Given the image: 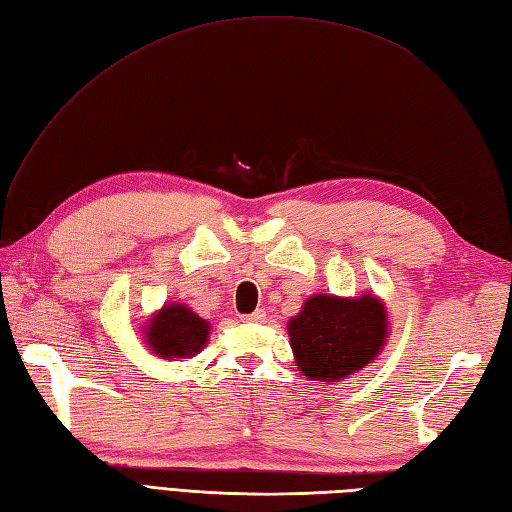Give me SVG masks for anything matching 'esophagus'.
I'll return each instance as SVG.
<instances>
[{
    "mask_svg": "<svg viewBox=\"0 0 512 512\" xmlns=\"http://www.w3.org/2000/svg\"><path fill=\"white\" fill-rule=\"evenodd\" d=\"M264 318H266V311L257 309L253 313H246V316H242V322H264Z\"/></svg>",
    "mask_w": 512,
    "mask_h": 512,
    "instance_id": "obj_1",
    "label": "esophagus"
}]
</instances>
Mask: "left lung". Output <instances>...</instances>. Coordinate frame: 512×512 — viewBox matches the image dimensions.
<instances>
[{
  "label": "left lung",
  "instance_id": "8db88e82",
  "mask_svg": "<svg viewBox=\"0 0 512 512\" xmlns=\"http://www.w3.org/2000/svg\"><path fill=\"white\" fill-rule=\"evenodd\" d=\"M292 350L309 381L337 383L381 352L387 318L381 300L313 296L287 324Z\"/></svg>",
  "mask_w": 512,
  "mask_h": 512
}]
</instances>
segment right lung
<instances>
[{"instance_id": "obj_1", "label": "right lung", "mask_w": 512, "mask_h": 512, "mask_svg": "<svg viewBox=\"0 0 512 512\" xmlns=\"http://www.w3.org/2000/svg\"><path fill=\"white\" fill-rule=\"evenodd\" d=\"M209 335V324L183 305H166L151 320L147 342L157 357L181 359L199 352Z\"/></svg>"}]
</instances>
